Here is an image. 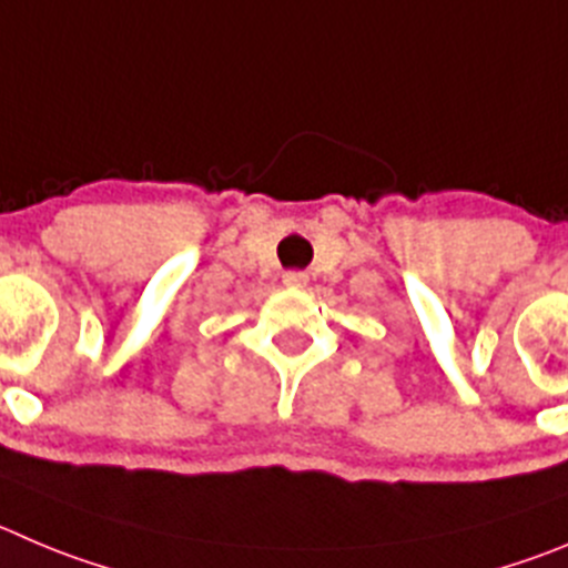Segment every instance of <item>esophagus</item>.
Here are the masks:
<instances>
[{"instance_id": "1", "label": "esophagus", "mask_w": 568, "mask_h": 568, "mask_svg": "<svg viewBox=\"0 0 568 568\" xmlns=\"http://www.w3.org/2000/svg\"><path fill=\"white\" fill-rule=\"evenodd\" d=\"M284 287H293V290H304L310 284V275L306 273H284Z\"/></svg>"}]
</instances>
